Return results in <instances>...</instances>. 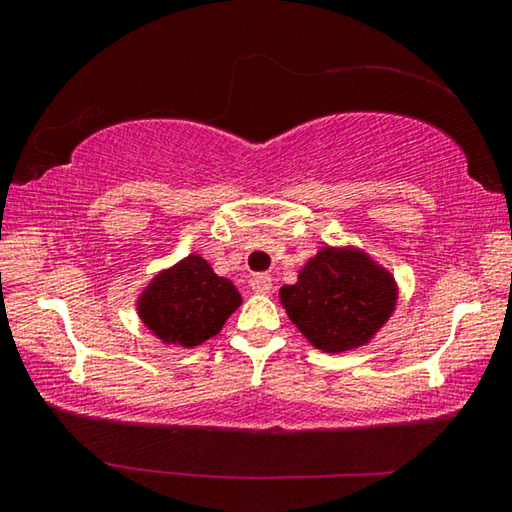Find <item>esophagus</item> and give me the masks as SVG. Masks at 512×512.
<instances>
[{"mask_svg":"<svg viewBox=\"0 0 512 512\" xmlns=\"http://www.w3.org/2000/svg\"><path fill=\"white\" fill-rule=\"evenodd\" d=\"M250 289H253L255 293H271L273 284H271V277H268L266 273H257L250 277Z\"/></svg>","mask_w":512,"mask_h":512,"instance_id":"esophagus-1","label":"esophagus"}]
</instances>
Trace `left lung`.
<instances>
[{
  "mask_svg": "<svg viewBox=\"0 0 512 512\" xmlns=\"http://www.w3.org/2000/svg\"><path fill=\"white\" fill-rule=\"evenodd\" d=\"M287 309L311 345L345 352L368 343L395 309L391 273L357 250L323 248L309 259L298 282L280 289Z\"/></svg>",
  "mask_w": 512,
  "mask_h": 512,
  "instance_id": "8db88e82",
  "label": "left lung"
}]
</instances>
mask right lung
<instances>
[{
	"mask_svg": "<svg viewBox=\"0 0 512 512\" xmlns=\"http://www.w3.org/2000/svg\"><path fill=\"white\" fill-rule=\"evenodd\" d=\"M140 318L164 343L183 348L212 339L241 305L235 284L219 277L203 257L189 255L155 277L142 293Z\"/></svg>",
	"mask_w": 512,
	"mask_h": 512,
	"instance_id": "add662e5",
	"label": "right lung"
}]
</instances>
